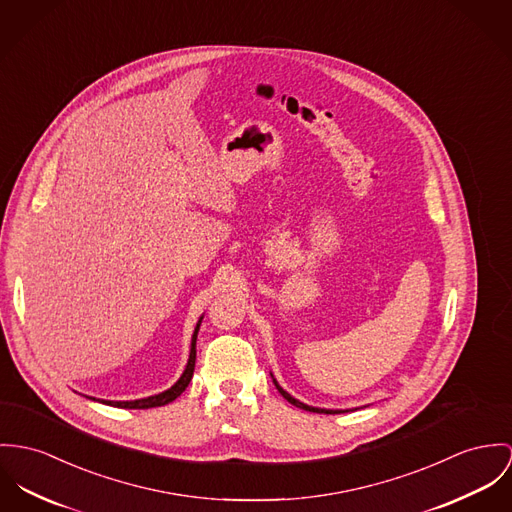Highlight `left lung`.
<instances>
[{
    "label": "left lung",
    "instance_id": "8db88e82",
    "mask_svg": "<svg viewBox=\"0 0 512 512\" xmlns=\"http://www.w3.org/2000/svg\"><path fill=\"white\" fill-rule=\"evenodd\" d=\"M274 383H276V387H278L279 393L283 395V399H287L291 405H295V407H299V409H303V411H309V413H326V415H332V413H342V411H332V409H317V407H309V405H305V403L297 401L295 397H291L287 391H283V389L279 387V383L276 381V379H274Z\"/></svg>",
    "mask_w": 512,
    "mask_h": 512
}]
</instances>
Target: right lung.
Returning a JSON list of instances; mask_svg holds the SVG:
<instances>
[{"label": "right lung", "mask_w": 512, "mask_h": 512, "mask_svg": "<svg viewBox=\"0 0 512 512\" xmlns=\"http://www.w3.org/2000/svg\"><path fill=\"white\" fill-rule=\"evenodd\" d=\"M203 319V317H201ZM201 319L197 321V326L193 330V336H191V350H189V360H187L186 370L182 373V377L166 391L158 393V395H152V397H146V399H137V401H99V399H93V401H99L103 405H111V407H119V409H152V407H164L168 403H172L174 399H178L184 391H186L191 377H193V370H195V342H197V332H199V325H201ZM92 399V397H90Z\"/></svg>", "instance_id": "right-lung-1"}]
</instances>
